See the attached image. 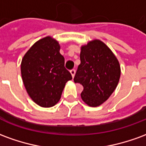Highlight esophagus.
Segmentation results:
<instances>
[{"mask_svg":"<svg viewBox=\"0 0 146 146\" xmlns=\"http://www.w3.org/2000/svg\"><path fill=\"white\" fill-rule=\"evenodd\" d=\"M70 73H71L72 76L74 77V76H75V73H76V70H74V69H73V70H70Z\"/></svg>","mask_w":146,"mask_h":146,"instance_id":"obj_1","label":"esophagus"}]
</instances>
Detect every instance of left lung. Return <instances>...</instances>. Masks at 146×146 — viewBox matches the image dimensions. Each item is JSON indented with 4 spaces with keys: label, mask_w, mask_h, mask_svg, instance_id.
Wrapping results in <instances>:
<instances>
[{
    "label": "left lung",
    "mask_w": 146,
    "mask_h": 146,
    "mask_svg": "<svg viewBox=\"0 0 146 146\" xmlns=\"http://www.w3.org/2000/svg\"><path fill=\"white\" fill-rule=\"evenodd\" d=\"M80 58L74 82L84 87L80 96L86 104L99 106L110 98L119 83V62L107 45L99 40L83 45Z\"/></svg>",
    "instance_id": "8db88e82"
}]
</instances>
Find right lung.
Instances as JSON below:
<instances>
[{
	"instance_id": "obj_1",
	"label": "right lung",
	"mask_w": 146,
	"mask_h": 146,
	"mask_svg": "<svg viewBox=\"0 0 146 146\" xmlns=\"http://www.w3.org/2000/svg\"><path fill=\"white\" fill-rule=\"evenodd\" d=\"M60 45L51 36L36 41L22 59L21 74L30 97L41 107H51L59 101L66 83L72 80L65 68Z\"/></svg>"
}]
</instances>
